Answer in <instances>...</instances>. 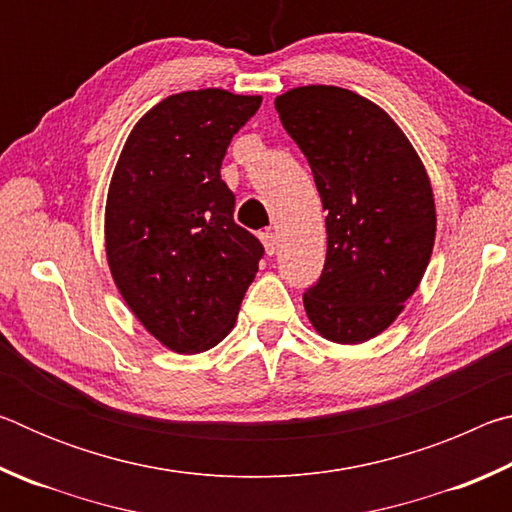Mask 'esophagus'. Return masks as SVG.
I'll list each match as a JSON object with an SVG mask.
<instances>
[{"label": "esophagus", "mask_w": 512, "mask_h": 512, "mask_svg": "<svg viewBox=\"0 0 512 512\" xmlns=\"http://www.w3.org/2000/svg\"><path fill=\"white\" fill-rule=\"evenodd\" d=\"M259 239H262V244H264V250H266V255H273L275 250H277V237H275V232H262V235H259Z\"/></svg>", "instance_id": "34e87169"}]
</instances>
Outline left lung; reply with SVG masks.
Segmentation results:
<instances>
[{
    "instance_id": "obj_1",
    "label": "left lung",
    "mask_w": 512,
    "mask_h": 512,
    "mask_svg": "<svg viewBox=\"0 0 512 512\" xmlns=\"http://www.w3.org/2000/svg\"><path fill=\"white\" fill-rule=\"evenodd\" d=\"M327 210V257L305 293L323 339L357 345L402 314L431 259L436 203L409 137L386 110L336 85H302L275 99Z\"/></svg>"
}]
</instances>
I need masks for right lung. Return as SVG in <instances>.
<instances>
[{"label": "right lung", "mask_w": 512, "mask_h": 512, "mask_svg": "<svg viewBox=\"0 0 512 512\" xmlns=\"http://www.w3.org/2000/svg\"><path fill=\"white\" fill-rule=\"evenodd\" d=\"M262 97L221 88L162 99L133 126L106 198V257L153 339L198 354L235 327L264 248L235 223L221 162Z\"/></svg>", "instance_id": "1"}]
</instances>
